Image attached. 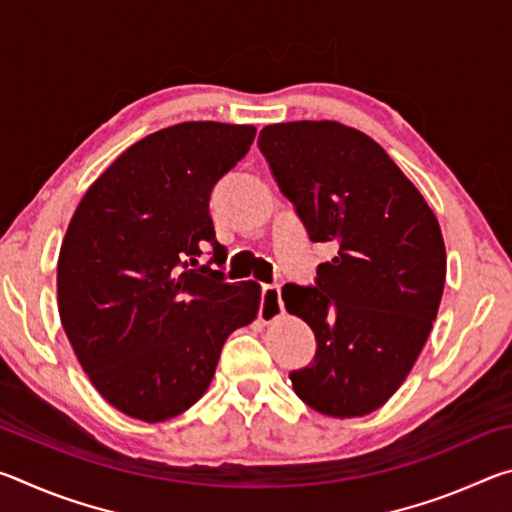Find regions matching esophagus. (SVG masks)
<instances>
[{"label":"esophagus","mask_w":512,"mask_h":512,"mask_svg":"<svg viewBox=\"0 0 512 512\" xmlns=\"http://www.w3.org/2000/svg\"><path fill=\"white\" fill-rule=\"evenodd\" d=\"M280 287L277 284H266L262 289V305H259V320L262 323H273V320L284 314Z\"/></svg>","instance_id":"obj_1"}]
</instances>
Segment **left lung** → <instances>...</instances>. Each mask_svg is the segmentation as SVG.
I'll list each match as a JSON object with an SVG mask.
<instances>
[{
    "label": "left lung",
    "mask_w": 512,
    "mask_h": 512,
    "mask_svg": "<svg viewBox=\"0 0 512 512\" xmlns=\"http://www.w3.org/2000/svg\"><path fill=\"white\" fill-rule=\"evenodd\" d=\"M259 149L311 241L336 255L316 287L287 284L289 314L316 336L293 391L329 418H361L391 400L418 361L445 289L440 223L402 169L339 121L264 126Z\"/></svg>",
    "instance_id": "obj_1"
}]
</instances>
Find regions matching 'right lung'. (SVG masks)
<instances>
[{
    "label": "right lung",
    "mask_w": 512,
    "mask_h": 512,
    "mask_svg": "<svg viewBox=\"0 0 512 512\" xmlns=\"http://www.w3.org/2000/svg\"><path fill=\"white\" fill-rule=\"evenodd\" d=\"M257 128L183 121L146 135L94 180L58 255V314L92 386L142 422L185 413L212 384L221 348L253 323L257 282L198 266L225 262L210 216L214 185Z\"/></svg>",
    "instance_id": "add662e5"
}]
</instances>
